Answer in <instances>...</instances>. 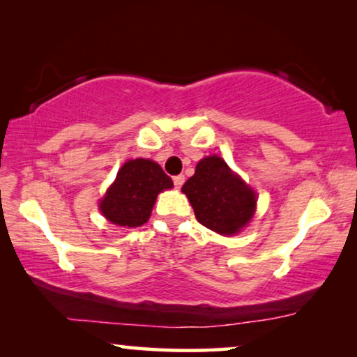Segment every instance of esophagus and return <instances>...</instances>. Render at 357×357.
<instances>
[{"instance_id":"34e87169","label":"esophagus","mask_w":357,"mask_h":357,"mask_svg":"<svg viewBox=\"0 0 357 357\" xmlns=\"http://www.w3.org/2000/svg\"><path fill=\"white\" fill-rule=\"evenodd\" d=\"M183 182H185V175H175L174 177V185H175V188H180L183 185Z\"/></svg>"}]
</instances>
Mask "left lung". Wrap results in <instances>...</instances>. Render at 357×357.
I'll return each instance as SVG.
<instances>
[{
  "mask_svg": "<svg viewBox=\"0 0 357 357\" xmlns=\"http://www.w3.org/2000/svg\"><path fill=\"white\" fill-rule=\"evenodd\" d=\"M182 192L193 206L198 222L221 236L241 232L257 208L255 192L219 155L199 160Z\"/></svg>",
  "mask_w": 357,
  "mask_h": 357,
  "instance_id": "8db88e82",
  "label": "left lung"
}]
</instances>
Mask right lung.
Instances as JSON below:
<instances>
[{"mask_svg": "<svg viewBox=\"0 0 357 357\" xmlns=\"http://www.w3.org/2000/svg\"><path fill=\"white\" fill-rule=\"evenodd\" d=\"M172 187V178L154 160H126L100 199V213L115 226L139 227L148 222L158 195Z\"/></svg>", "mask_w": 357, "mask_h": 357, "instance_id": "1", "label": "right lung"}]
</instances>
